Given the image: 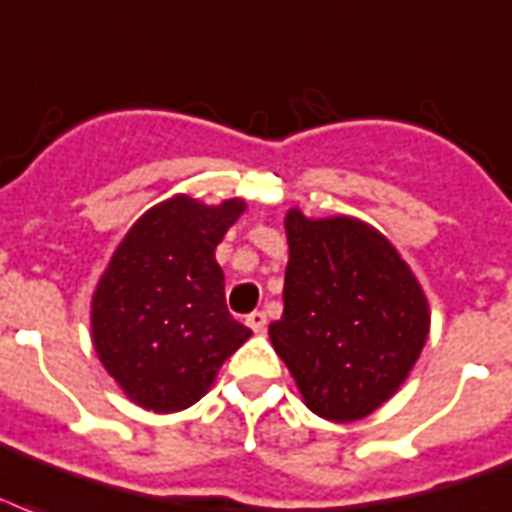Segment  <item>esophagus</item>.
<instances>
[{"label": "esophagus", "instance_id": "34e87169", "mask_svg": "<svg viewBox=\"0 0 512 512\" xmlns=\"http://www.w3.org/2000/svg\"><path fill=\"white\" fill-rule=\"evenodd\" d=\"M265 322H268V319H265V311H252L247 317V325L252 327V333H263Z\"/></svg>", "mask_w": 512, "mask_h": 512}]
</instances>
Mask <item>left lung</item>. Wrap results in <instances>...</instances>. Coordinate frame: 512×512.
<instances>
[{
  "mask_svg": "<svg viewBox=\"0 0 512 512\" xmlns=\"http://www.w3.org/2000/svg\"><path fill=\"white\" fill-rule=\"evenodd\" d=\"M284 314L268 325L303 403L327 421L365 419L395 395L429 335L411 265L357 217H284Z\"/></svg>",
  "mask_w": 512,
  "mask_h": 512,
  "instance_id": "obj_1",
  "label": "left lung"
}]
</instances>
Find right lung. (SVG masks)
<instances>
[{
    "mask_svg": "<svg viewBox=\"0 0 512 512\" xmlns=\"http://www.w3.org/2000/svg\"><path fill=\"white\" fill-rule=\"evenodd\" d=\"M244 209L241 198L209 206L171 195L147 209L109 257L91 300L93 349L139 408L174 413L198 403L252 335L230 317L214 260Z\"/></svg>",
    "mask_w": 512,
    "mask_h": 512,
    "instance_id": "right-lung-1",
    "label": "right lung"
}]
</instances>
